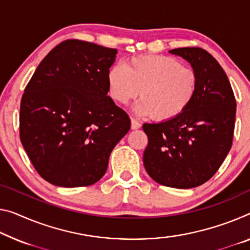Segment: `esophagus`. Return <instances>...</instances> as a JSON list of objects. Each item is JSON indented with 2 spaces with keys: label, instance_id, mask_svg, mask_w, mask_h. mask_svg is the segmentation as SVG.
I'll use <instances>...</instances> for the list:
<instances>
[{
  "label": "esophagus",
  "instance_id": "1",
  "mask_svg": "<svg viewBox=\"0 0 250 250\" xmlns=\"http://www.w3.org/2000/svg\"><path fill=\"white\" fill-rule=\"evenodd\" d=\"M130 122H132V125H130V127H132V129H137V128L141 127V123L138 122V121H136L135 118H132V120H130Z\"/></svg>",
  "mask_w": 250,
  "mask_h": 250
}]
</instances>
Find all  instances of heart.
Returning <instances> with one entry per match:
<instances>
[{
    "label": "heart",
    "instance_id": "b5f03b06",
    "mask_svg": "<svg viewBox=\"0 0 250 250\" xmlns=\"http://www.w3.org/2000/svg\"><path fill=\"white\" fill-rule=\"evenodd\" d=\"M198 87L194 69L167 56H136L107 72V91L117 104L138 95L135 112L157 121H171L193 101Z\"/></svg>",
    "mask_w": 250,
    "mask_h": 250
}]
</instances>
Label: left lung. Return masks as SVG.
I'll use <instances>...</instances> for the list:
<instances>
[{"label": "left lung", "mask_w": 250, "mask_h": 250, "mask_svg": "<svg viewBox=\"0 0 250 250\" xmlns=\"http://www.w3.org/2000/svg\"><path fill=\"white\" fill-rule=\"evenodd\" d=\"M170 52L191 63L198 77L197 93L178 117L143 125L148 138L143 162L155 182L191 189L212 178L231 148L236 98L225 70L205 49Z\"/></svg>", "instance_id": "left-lung-1"}]
</instances>
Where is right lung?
Listing matches in <instances>:
<instances>
[{
  "mask_svg": "<svg viewBox=\"0 0 250 250\" xmlns=\"http://www.w3.org/2000/svg\"><path fill=\"white\" fill-rule=\"evenodd\" d=\"M117 50L68 39L34 71L20 105V140L42 179L53 186H91L105 174L113 148L130 128L107 96Z\"/></svg>",
  "mask_w": 250,
  "mask_h": 250,
  "instance_id": "right-lung-1",
  "label": "right lung"
}]
</instances>
